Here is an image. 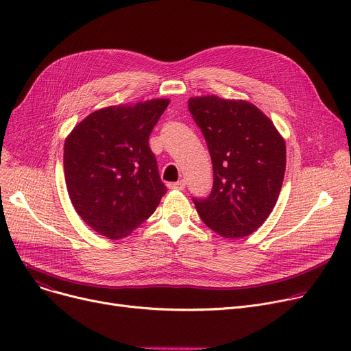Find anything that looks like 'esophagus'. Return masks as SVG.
<instances>
[{"label":"esophagus","mask_w":351,"mask_h":351,"mask_svg":"<svg viewBox=\"0 0 351 351\" xmlns=\"http://www.w3.org/2000/svg\"><path fill=\"white\" fill-rule=\"evenodd\" d=\"M185 186H186V182L183 180V179L171 183V188H172V189H176V191H183V189H185Z\"/></svg>","instance_id":"esophagus-1"}]
</instances>
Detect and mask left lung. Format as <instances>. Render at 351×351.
I'll use <instances>...</instances> for the list:
<instances>
[{
	"label": "left lung",
	"mask_w": 351,
	"mask_h": 351,
	"mask_svg": "<svg viewBox=\"0 0 351 351\" xmlns=\"http://www.w3.org/2000/svg\"><path fill=\"white\" fill-rule=\"evenodd\" d=\"M189 110L204 134L213 166V188L195 206L208 228L223 237L259 229L278 202L286 171V143L253 104L215 95L191 98Z\"/></svg>",
	"instance_id": "8db88e82"
}]
</instances>
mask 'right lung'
I'll use <instances>...</instances> for the list:
<instances>
[{
  "label": "right lung",
  "instance_id": "obj_1",
  "mask_svg": "<svg viewBox=\"0 0 351 351\" xmlns=\"http://www.w3.org/2000/svg\"><path fill=\"white\" fill-rule=\"evenodd\" d=\"M169 99L102 108L65 139L64 173L73 209L108 239L128 236L149 217L166 186L149 135Z\"/></svg>",
  "mask_w": 351,
  "mask_h": 351
}]
</instances>
